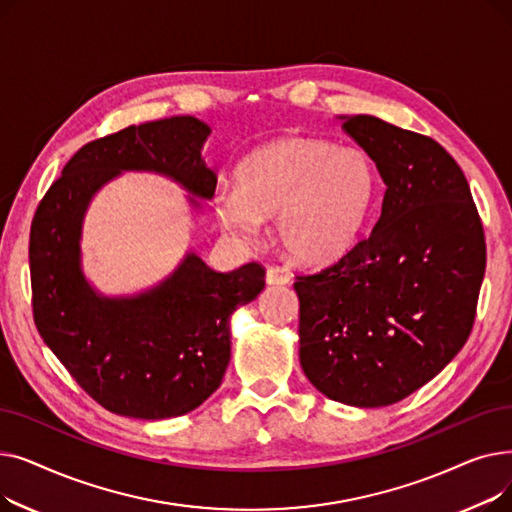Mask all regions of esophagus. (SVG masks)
<instances>
[{
	"label": "esophagus",
	"instance_id": "34e87169",
	"mask_svg": "<svg viewBox=\"0 0 512 512\" xmlns=\"http://www.w3.org/2000/svg\"><path fill=\"white\" fill-rule=\"evenodd\" d=\"M265 282L267 284H278V286H284L290 282V276L282 270H278V267H270V270L265 272Z\"/></svg>",
	"mask_w": 512,
	"mask_h": 512
}]
</instances>
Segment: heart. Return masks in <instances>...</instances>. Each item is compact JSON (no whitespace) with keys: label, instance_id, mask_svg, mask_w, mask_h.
Wrapping results in <instances>:
<instances>
[{"label":"heart","instance_id":"1","mask_svg":"<svg viewBox=\"0 0 512 512\" xmlns=\"http://www.w3.org/2000/svg\"><path fill=\"white\" fill-rule=\"evenodd\" d=\"M378 197L365 151L319 139H280L255 149L234 172V188L213 197V215L240 245L278 218V238L297 263L328 265L361 238Z\"/></svg>","mask_w":512,"mask_h":512}]
</instances>
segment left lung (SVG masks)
I'll use <instances>...</instances> for the list:
<instances>
[{
  "label": "left lung",
  "instance_id": "obj_1",
  "mask_svg": "<svg viewBox=\"0 0 512 512\" xmlns=\"http://www.w3.org/2000/svg\"><path fill=\"white\" fill-rule=\"evenodd\" d=\"M386 193L371 234L328 270L299 276V359L332 400L388 407L467 342L486 238L467 178L434 139L375 116H342Z\"/></svg>",
  "mask_w": 512,
  "mask_h": 512
}]
</instances>
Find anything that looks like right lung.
Here are the masks:
<instances>
[{
    "label": "right lung",
    "instance_id": "add662e5",
    "mask_svg": "<svg viewBox=\"0 0 512 512\" xmlns=\"http://www.w3.org/2000/svg\"><path fill=\"white\" fill-rule=\"evenodd\" d=\"M211 128L193 116L128 126L83 149L49 186L31 228L33 313L43 342L91 398L134 419L180 417L220 388L230 363V317L257 299L265 270L215 272L188 251L137 294L107 297L83 270V224L93 197L122 172L166 176L197 211L215 172L201 155Z\"/></svg>",
    "mask_w": 512,
    "mask_h": 512
}]
</instances>
